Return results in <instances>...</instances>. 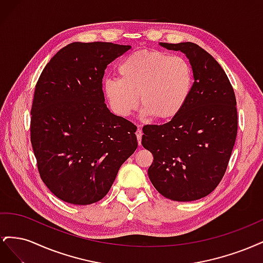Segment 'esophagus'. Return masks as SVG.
I'll use <instances>...</instances> for the list:
<instances>
[{
	"mask_svg": "<svg viewBox=\"0 0 263 263\" xmlns=\"http://www.w3.org/2000/svg\"><path fill=\"white\" fill-rule=\"evenodd\" d=\"M136 137H137V140H138V145L140 146L141 145V137H142V130L140 128H138L136 130Z\"/></svg>",
	"mask_w": 263,
	"mask_h": 263,
	"instance_id": "34e87169",
	"label": "esophagus"
}]
</instances>
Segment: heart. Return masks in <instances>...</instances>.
I'll return each mask as SVG.
<instances>
[{
  "mask_svg": "<svg viewBox=\"0 0 263 263\" xmlns=\"http://www.w3.org/2000/svg\"><path fill=\"white\" fill-rule=\"evenodd\" d=\"M119 79H106L103 92L114 113L129 116L138 106L142 116L171 121L185 107L193 89V70L181 55L138 50L118 67Z\"/></svg>",
  "mask_w": 263,
  "mask_h": 263,
  "instance_id": "heart-1",
  "label": "heart"
}]
</instances>
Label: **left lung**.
<instances>
[{
	"label": "left lung",
	"instance_id": "obj_1",
	"mask_svg": "<svg viewBox=\"0 0 263 263\" xmlns=\"http://www.w3.org/2000/svg\"><path fill=\"white\" fill-rule=\"evenodd\" d=\"M159 45L186 55L194 83L176 118L142 128L141 145L154 156L148 176L166 198L200 200L213 192L227 169L238 128L235 92L219 63L198 45Z\"/></svg>",
	"mask_w": 263,
	"mask_h": 263
}]
</instances>
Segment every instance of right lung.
I'll return each mask as SVG.
<instances>
[{
    "label": "right lung",
    "instance_id": "obj_1",
    "mask_svg": "<svg viewBox=\"0 0 263 263\" xmlns=\"http://www.w3.org/2000/svg\"><path fill=\"white\" fill-rule=\"evenodd\" d=\"M132 48L72 43L43 70L31 105L30 141L51 193L76 205L104 197L137 149V127L107 108L102 80L108 63Z\"/></svg>",
    "mask_w": 263,
    "mask_h": 263
}]
</instances>
